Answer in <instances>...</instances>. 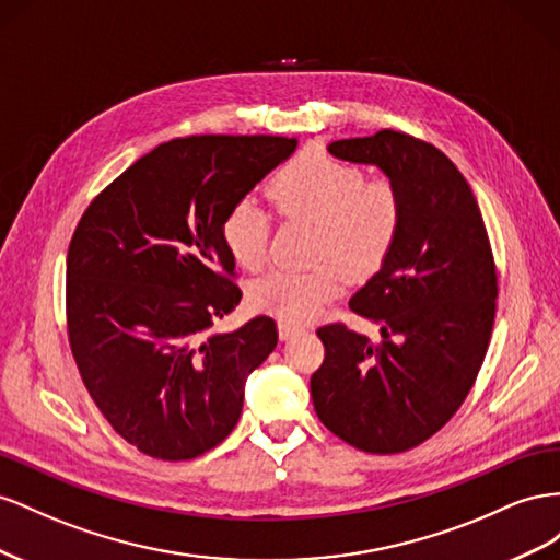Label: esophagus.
<instances>
[{"instance_id": "obj_1", "label": "esophagus", "mask_w": 560, "mask_h": 560, "mask_svg": "<svg viewBox=\"0 0 560 560\" xmlns=\"http://www.w3.org/2000/svg\"><path fill=\"white\" fill-rule=\"evenodd\" d=\"M302 330H305L302 326L279 322V338H281V340H291V338H295V335H300Z\"/></svg>"}]
</instances>
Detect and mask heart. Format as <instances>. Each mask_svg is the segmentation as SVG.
<instances>
[{"label": "heart", "instance_id": "obj_1", "mask_svg": "<svg viewBox=\"0 0 560 560\" xmlns=\"http://www.w3.org/2000/svg\"><path fill=\"white\" fill-rule=\"evenodd\" d=\"M267 195L283 218L314 222L310 269H275L248 291L250 305L305 324L340 291L347 277H369L387 260L404 222V199L387 178L365 180L359 166L324 152H305L283 166L267 185ZM271 218L258 203H234L222 220V242L232 260L258 271L267 260Z\"/></svg>", "mask_w": 560, "mask_h": 560}]
</instances>
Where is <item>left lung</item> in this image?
I'll use <instances>...</instances> for the list:
<instances>
[{
  "instance_id": "obj_1",
  "label": "left lung",
  "mask_w": 560,
  "mask_h": 560,
  "mask_svg": "<svg viewBox=\"0 0 560 560\" xmlns=\"http://www.w3.org/2000/svg\"><path fill=\"white\" fill-rule=\"evenodd\" d=\"M328 152L385 173L401 191L404 222L377 275L349 300L380 342L345 324L316 330L326 359L310 380L314 410L359 451L404 453L453 418L481 371L498 300L490 238L465 175L429 142L385 129Z\"/></svg>"
}]
</instances>
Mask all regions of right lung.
Instances as JSON below:
<instances>
[{"instance_id":"right-lung-1","label":"right lung","mask_w":560,"mask_h":560,"mask_svg":"<svg viewBox=\"0 0 560 560\" xmlns=\"http://www.w3.org/2000/svg\"><path fill=\"white\" fill-rule=\"evenodd\" d=\"M298 148L281 136H189L140 156L91 201L68 250V338L84 385L140 453L180 462L230 436L275 318L211 332L242 291L222 220Z\"/></svg>"}]
</instances>
